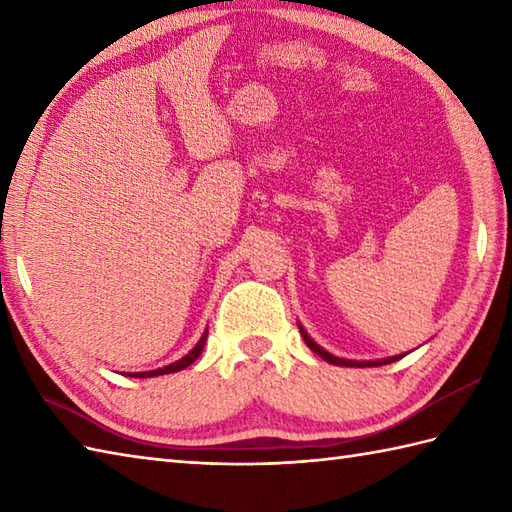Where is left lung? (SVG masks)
<instances>
[{
	"mask_svg": "<svg viewBox=\"0 0 512 512\" xmlns=\"http://www.w3.org/2000/svg\"><path fill=\"white\" fill-rule=\"evenodd\" d=\"M299 332H301L303 341H306V345L310 347V350H312L314 354H319V356L323 358V361H328V363H332V365H341V367H378V365H389V363L398 361V358H402V354H400V356L378 358V361H350V358H339V356L330 354L328 350H323V347H321L319 343H314V341L310 339V334H308L306 330H303L301 323H299Z\"/></svg>",
	"mask_w": 512,
	"mask_h": 512,
	"instance_id": "1",
	"label": "left lung"
}]
</instances>
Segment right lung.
Here are the masks:
<instances>
[{"label":"right lung","instance_id":"1","mask_svg":"<svg viewBox=\"0 0 512 512\" xmlns=\"http://www.w3.org/2000/svg\"><path fill=\"white\" fill-rule=\"evenodd\" d=\"M206 334H209V330H204V334L200 336V341L195 343V347L193 350L187 354V356H182V358H178L176 363H171V365H165V367H158V369H151V372H129L127 376H132V378H151V376H162V374H173V372H180V369H184V367H189L195 358H198L200 354H202V350H204V343H206Z\"/></svg>","mask_w":512,"mask_h":512}]
</instances>
